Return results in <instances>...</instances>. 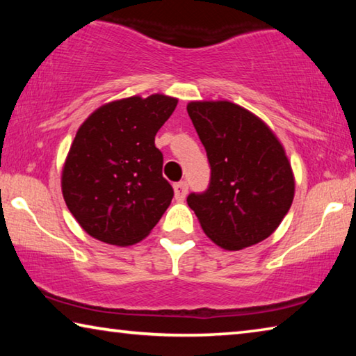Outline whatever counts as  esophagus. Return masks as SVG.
<instances>
[{"instance_id":"34e87169","label":"esophagus","mask_w":356,"mask_h":356,"mask_svg":"<svg viewBox=\"0 0 356 356\" xmlns=\"http://www.w3.org/2000/svg\"><path fill=\"white\" fill-rule=\"evenodd\" d=\"M186 193H188V185L185 182H179L174 185V196H176L177 201H184Z\"/></svg>"}]
</instances>
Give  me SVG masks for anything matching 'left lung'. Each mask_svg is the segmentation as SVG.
Listing matches in <instances>:
<instances>
[{"mask_svg": "<svg viewBox=\"0 0 356 356\" xmlns=\"http://www.w3.org/2000/svg\"><path fill=\"white\" fill-rule=\"evenodd\" d=\"M186 111L212 170L207 191L186 197L206 236L227 251L262 242L292 206L295 177L273 130L229 100H196Z\"/></svg>", "mask_w": 356, "mask_h": 356, "instance_id": "8db88e82", "label": "left lung"}]
</instances>
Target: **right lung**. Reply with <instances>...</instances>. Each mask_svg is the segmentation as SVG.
I'll return each mask as SVG.
<instances>
[{
  "instance_id": "right-lung-1",
  "label": "right lung",
  "mask_w": 356,
  "mask_h": 356,
  "mask_svg": "<svg viewBox=\"0 0 356 356\" xmlns=\"http://www.w3.org/2000/svg\"><path fill=\"white\" fill-rule=\"evenodd\" d=\"M165 94L113 100L78 129L61 188L70 213L100 242L129 246L149 236L174 196L161 176L155 135L177 106Z\"/></svg>"
}]
</instances>
